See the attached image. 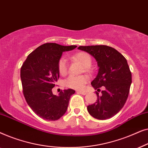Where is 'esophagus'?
Wrapping results in <instances>:
<instances>
[{"label": "esophagus", "instance_id": "34e87169", "mask_svg": "<svg viewBox=\"0 0 148 148\" xmlns=\"http://www.w3.org/2000/svg\"><path fill=\"white\" fill-rule=\"evenodd\" d=\"M77 92L78 93V94H82V95H86L87 94V92H84V91H77Z\"/></svg>", "mask_w": 148, "mask_h": 148}]
</instances>
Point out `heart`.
Listing matches in <instances>:
<instances>
[{
  "label": "heart",
  "instance_id": "heart-1",
  "mask_svg": "<svg viewBox=\"0 0 148 148\" xmlns=\"http://www.w3.org/2000/svg\"><path fill=\"white\" fill-rule=\"evenodd\" d=\"M71 58L73 60H77V61L79 62L84 66L85 72L90 74L92 73V70L91 69L90 66L92 64V59L88 53L85 52H78L75 55L72 56ZM67 60L65 57H61L58 62V72L60 75H65L67 72ZM88 76L85 75L79 76L71 75L64 81V84L67 88L78 90V89H82L84 86V85L88 82Z\"/></svg>",
  "mask_w": 148,
  "mask_h": 148
}]
</instances>
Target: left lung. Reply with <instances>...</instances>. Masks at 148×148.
Returning a JSON list of instances; mask_svg holds the SVG:
<instances>
[{"label":"left lung","instance_id":"1","mask_svg":"<svg viewBox=\"0 0 148 148\" xmlns=\"http://www.w3.org/2000/svg\"><path fill=\"white\" fill-rule=\"evenodd\" d=\"M94 56L99 70L91 84L97 90L104 86L102 95L96 92V102L88 106L90 115L99 120L110 119L120 111L128 98L132 82L131 72L124 56L116 49L105 45L79 46Z\"/></svg>","mask_w":148,"mask_h":148}]
</instances>
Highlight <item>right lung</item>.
Segmentation results:
<instances>
[{"label": "right lung", "mask_w": 148, "mask_h": 148, "mask_svg": "<svg viewBox=\"0 0 148 148\" xmlns=\"http://www.w3.org/2000/svg\"><path fill=\"white\" fill-rule=\"evenodd\" d=\"M76 47L44 44L31 52L22 64L21 79L26 102L38 116L46 121H56L63 116L75 94V90L68 89L56 96L52 89L59 78L58 62L62 52Z\"/></svg>", "instance_id": "obj_1"}]
</instances>
